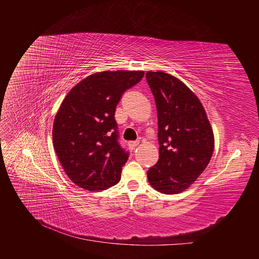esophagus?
Returning a JSON list of instances; mask_svg holds the SVG:
<instances>
[{"label": "esophagus", "instance_id": "esophagus-1", "mask_svg": "<svg viewBox=\"0 0 259 259\" xmlns=\"http://www.w3.org/2000/svg\"><path fill=\"white\" fill-rule=\"evenodd\" d=\"M138 144H139V142H130L128 146H130V148L132 149V150H134V149L138 146Z\"/></svg>", "mask_w": 259, "mask_h": 259}]
</instances>
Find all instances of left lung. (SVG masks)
<instances>
[{"label": "left lung", "instance_id": "left-lung-1", "mask_svg": "<svg viewBox=\"0 0 259 259\" xmlns=\"http://www.w3.org/2000/svg\"><path fill=\"white\" fill-rule=\"evenodd\" d=\"M158 111L159 161L147 171L162 193L185 191L207 166L214 151L213 130L199 98L175 76L146 73Z\"/></svg>", "mask_w": 259, "mask_h": 259}]
</instances>
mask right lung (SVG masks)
I'll use <instances>...</instances> for the list:
<instances>
[{
    "label": "right lung",
    "mask_w": 259,
    "mask_h": 259,
    "mask_svg": "<svg viewBox=\"0 0 259 259\" xmlns=\"http://www.w3.org/2000/svg\"><path fill=\"white\" fill-rule=\"evenodd\" d=\"M144 74L122 70L92 74L62 101L54 120V148L68 177L83 189L106 190L119 183L130 153L119 143L115 108Z\"/></svg>",
    "instance_id": "1"
}]
</instances>
